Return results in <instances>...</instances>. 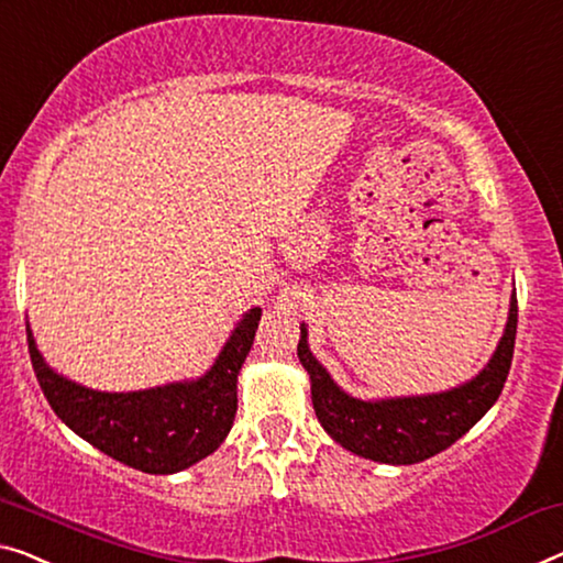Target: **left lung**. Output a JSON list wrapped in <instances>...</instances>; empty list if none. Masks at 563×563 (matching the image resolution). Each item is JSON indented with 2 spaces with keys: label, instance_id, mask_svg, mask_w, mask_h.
<instances>
[{
  "label": "left lung",
  "instance_id": "8db88e82",
  "mask_svg": "<svg viewBox=\"0 0 563 563\" xmlns=\"http://www.w3.org/2000/svg\"><path fill=\"white\" fill-rule=\"evenodd\" d=\"M518 300H510L506 333L490 364L457 389L427 397L362 401L335 387L329 372L310 354L306 325H300L298 358L310 374V397L318 422L331 438L366 460L412 465L448 450L500 397L514 362Z\"/></svg>",
  "mask_w": 563,
  "mask_h": 563
}]
</instances>
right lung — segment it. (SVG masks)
I'll return each instance as SVG.
<instances>
[{
    "mask_svg": "<svg viewBox=\"0 0 563 563\" xmlns=\"http://www.w3.org/2000/svg\"><path fill=\"white\" fill-rule=\"evenodd\" d=\"M263 310L245 313L214 366L197 382L108 394L63 379L40 356L27 325V346L40 389L75 434L108 457L141 473L169 475L212 455L238 412V374L255 341Z\"/></svg>",
    "mask_w": 563,
    "mask_h": 563,
    "instance_id": "add662e5",
    "label": "right lung"
}]
</instances>
